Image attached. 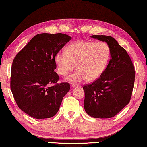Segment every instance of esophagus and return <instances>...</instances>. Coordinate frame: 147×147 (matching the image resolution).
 Listing matches in <instances>:
<instances>
[{"label":"esophagus","mask_w":147,"mask_h":147,"mask_svg":"<svg viewBox=\"0 0 147 147\" xmlns=\"http://www.w3.org/2000/svg\"><path fill=\"white\" fill-rule=\"evenodd\" d=\"M71 87L73 88H74L75 87H79V85L78 84H73L71 85Z\"/></svg>","instance_id":"esophagus-1"}]
</instances>
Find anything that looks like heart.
<instances>
[{
  "instance_id": "heart-1",
  "label": "heart",
  "mask_w": 147,
  "mask_h": 147,
  "mask_svg": "<svg viewBox=\"0 0 147 147\" xmlns=\"http://www.w3.org/2000/svg\"><path fill=\"white\" fill-rule=\"evenodd\" d=\"M110 59V48L106 43L79 40L70 44L66 52L55 57L58 73L67 76L76 67L78 70L67 78L71 82L98 79L106 69Z\"/></svg>"
}]
</instances>
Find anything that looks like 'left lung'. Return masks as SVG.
Segmentation results:
<instances>
[{"instance_id": "left-lung-1", "label": "left lung", "mask_w": 147, "mask_h": 147, "mask_svg": "<svg viewBox=\"0 0 147 147\" xmlns=\"http://www.w3.org/2000/svg\"><path fill=\"white\" fill-rule=\"evenodd\" d=\"M91 38L105 41L110 48V59L98 79L83 86L86 112L94 118H110L130 102L135 71L129 55L115 39L108 36Z\"/></svg>"}]
</instances>
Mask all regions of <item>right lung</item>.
Instances as JSON below:
<instances>
[{
  "label": "right lung",
  "mask_w": 147,
  "mask_h": 147,
  "mask_svg": "<svg viewBox=\"0 0 147 147\" xmlns=\"http://www.w3.org/2000/svg\"><path fill=\"white\" fill-rule=\"evenodd\" d=\"M71 39L61 33L38 34L14 57L11 91L19 108L31 117H52L69 91V83H57L59 76L55 72V57Z\"/></svg>",
  "instance_id": "1"
}]
</instances>
